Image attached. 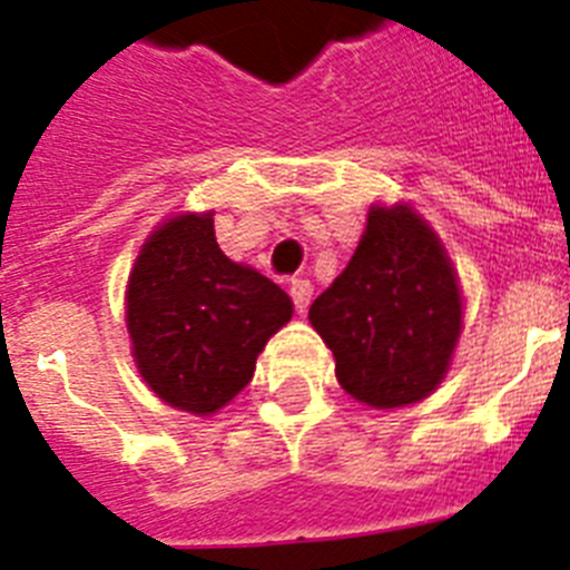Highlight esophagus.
Segmentation results:
<instances>
[{
  "instance_id": "1",
  "label": "esophagus",
  "mask_w": 570,
  "mask_h": 570,
  "mask_svg": "<svg viewBox=\"0 0 570 570\" xmlns=\"http://www.w3.org/2000/svg\"><path fill=\"white\" fill-rule=\"evenodd\" d=\"M289 295H292V301H295V309L304 315L306 306H309V301H313V284H309V281H292Z\"/></svg>"
}]
</instances>
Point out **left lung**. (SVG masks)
I'll use <instances>...</instances> for the list:
<instances>
[{"label":"left lung","instance_id":"8db88e82","mask_svg":"<svg viewBox=\"0 0 570 570\" xmlns=\"http://www.w3.org/2000/svg\"><path fill=\"white\" fill-rule=\"evenodd\" d=\"M462 286L448 249L410 203H373L346 269L309 306L355 402L407 407L448 375L462 335Z\"/></svg>","mask_w":570,"mask_h":570}]
</instances>
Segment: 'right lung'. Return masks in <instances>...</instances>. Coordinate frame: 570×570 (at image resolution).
<instances>
[{"mask_svg":"<svg viewBox=\"0 0 570 570\" xmlns=\"http://www.w3.org/2000/svg\"><path fill=\"white\" fill-rule=\"evenodd\" d=\"M289 318L292 301L278 284L220 252L215 212L166 217L128 275L126 326L137 373L183 413L226 407Z\"/></svg>","mask_w":570,"mask_h":570,"instance_id":"1","label":"right lung"}]
</instances>
